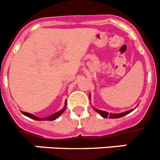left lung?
I'll use <instances>...</instances> for the list:
<instances>
[{
  "label": "left lung",
  "instance_id": "1",
  "mask_svg": "<svg viewBox=\"0 0 160 160\" xmlns=\"http://www.w3.org/2000/svg\"><path fill=\"white\" fill-rule=\"evenodd\" d=\"M89 97H90V96H89ZM94 110L96 111V112H98V114H101L103 118H121V117H123L124 115L129 114V113H131V111H134V110L132 109V110H130V111H125V112L121 113V114H109L108 112H106V111H100V110H98V109H95V108H94Z\"/></svg>",
  "mask_w": 160,
  "mask_h": 160
}]
</instances>
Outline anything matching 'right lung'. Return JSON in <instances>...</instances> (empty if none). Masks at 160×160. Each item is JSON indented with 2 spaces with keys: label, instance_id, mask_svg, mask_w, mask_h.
<instances>
[{
  "label": "right lung",
  "instance_id": "1",
  "mask_svg": "<svg viewBox=\"0 0 160 160\" xmlns=\"http://www.w3.org/2000/svg\"><path fill=\"white\" fill-rule=\"evenodd\" d=\"M65 110H66V107H65L64 108L62 109V110H61V111H58V112H56V113H55V114H52V115H49V116L46 117V118H38V117H36V116H35V115H33V114H30V113L24 112V111H22V113L24 114V115H25V116H27V117H29V118H32V119L38 120V121H42V120H47V121H53V120H55L57 118H58V117L60 116L61 114H62V113L64 112Z\"/></svg>",
  "mask_w": 160,
  "mask_h": 160
}]
</instances>
